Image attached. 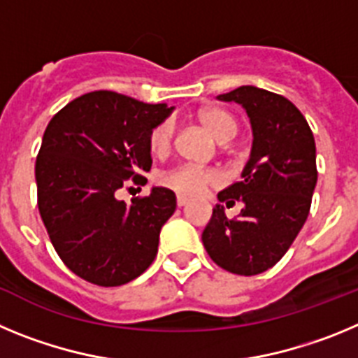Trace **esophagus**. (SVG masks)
Instances as JSON below:
<instances>
[{"instance_id": "obj_1", "label": "esophagus", "mask_w": 358, "mask_h": 358, "mask_svg": "<svg viewBox=\"0 0 358 358\" xmlns=\"http://www.w3.org/2000/svg\"><path fill=\"white\" fill-rule=\"evenodd\" d=\"M189 202V199L188 197H185V195H177V206H186V204H188Z\"/></svg>"}]
</instances>
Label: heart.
<instances>
[{
    "instance_id": "1",
    "label": "heart",
    "mask_w": 358,
    "mask_h": 358,
    "mask_svg": "<svg viewBox=\"0 0 358 358\" xmlns=\"http://www.w3.org/2000/svg\"><path fill=\"white\" fill-rule=\"evenodd\" d=\"M199 120L218 141L233 140L238 132L235 118L222 109H204L199 113ZM176 138V123L166 118L159 122L148 134V150L156 157L166 156L173 147ZM218 172L213 169H204L197 164H179L161 176V185L182 195H199L204 188L218 182Z\"/></svg>"
}]
</instances>
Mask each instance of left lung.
Here are the masks:
<instances>
[{"mask_svg": "<svg viewBox=\"0 0 358 358\" xmlns=\"http://www.w3.org/2000/svg\"><path fill=\"white\" fill-rule=\"evenodd\" d=\"M217 98L245 109L252 148L242 181L218 194L226 204L242 202V211L227 218L217 204L202 243L218 267L255 276L283 258L306 222L317 182L314 134L301 110L281 94L242 85Z\"/></svg>", "mask_w": 358, "mask_h": 358, "instance_id": "left-lung-1", "label": "left lung"}]
</instances>
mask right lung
I'll list each match as a JSON object with an SVG mask.
<instances>
[{"label":"right lung","instance_id":"1","mask_svg":"<svg viewBox=\"0 0 358 358\" xmlns=\"http://www.w3.org/2000/svg\"><path fill=\"white\" fill-rule=\"evenodd\" d=\"M172 109L93 91L50 120L36 161L37 206L57 255L82 280L125 285L156 258L176 194L156 186L127 204L118 192L147 182L148 134Z\"/></svg>","mask_w":358,"mask_h":358}]
</instances>
